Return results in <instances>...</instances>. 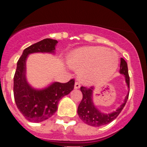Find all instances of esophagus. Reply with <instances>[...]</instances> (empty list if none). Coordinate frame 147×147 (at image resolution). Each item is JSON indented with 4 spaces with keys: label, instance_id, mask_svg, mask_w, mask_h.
Returning a JSON list of instances; mask_svg holds the SVG:
<instances>
[{
    "label": "esophagus",
    "instance_id": "1",
    "mask_svg": "<svg viewBox=\"0 0 147 147\" xmlns=\"http://www.w3.org/2000/svg\"><path fill=\"white\" fill-rule=\"evenodd\" d=\"M79 88H80V83L78 82H76L75 83V88H76V89H78Z\"/></svg>",
    "mask_w": 147,
    "mask_h": 147
}]
</instances>
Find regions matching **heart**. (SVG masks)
I'll return each mask as SVG.
<instances>
[{
	"label": "heart",
	"instance_id": "heart-1",
	"mask_svg": "<svg viewBox=\"0 0 147 147\" xmlns=\"http://www.w3.org/2000/svg\"><path fill=\"white\" fill-rule=\"evenodd\" d=\"M68 63L81 71L83 82L92 83L110 78L117 67V57L114 52L104 47H88L70 53Z\"/></svg>",
	"mask_w": 147,
	"mask_h": 147
}]
</instances>
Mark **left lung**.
Instances as JSON below:
<instances>
[{
	"mask_svg": "<svg viewBox=\"0 0 147 147\" xmlns=\"http://www.w3.org/2000/svg\"><path fill=\"white\" fill-rule=\"evenodd\" d=\"M120 73L125 76L126 83L127 85L128 88H130V77L128 74L127 63L123 58L121 59ZM93 89H94L93 87L87 88L84 86L81 87L80 90L81 92H82V100L78 107V116L84 123L92 127H100V126L106 125L114 121L120 114L127 101L129 93L127 94L125 100L121 105V107H118L115 111L111 114H104L100 111H98L93 104V100H92Z\"/></svg>",
	"mask_w": 147,
	"mask_h": 147,
	"instance_id": "8db88e82",
	"label": "left lung"
}]
</instances>
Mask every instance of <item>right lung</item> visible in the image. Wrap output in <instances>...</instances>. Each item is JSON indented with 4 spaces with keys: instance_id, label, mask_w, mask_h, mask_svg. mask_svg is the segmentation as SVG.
Returning <instances> with one entry per match:
<instances>
[{
    "instance_id": "add662e5",
    "label": "right lung",
    "mask_w": 147,
    "mask_h": 147,
    "mask_svg": "<svg viewBox=\"0 0 147 147\" xmlns=\"http://www.w3.org/2000/svg\"><path fill=\"white\" fill-rule=\"evenodd\" d=\"M57 40L44 39L24 49L17 62L13 77V96L24 117L30 122L44 121L55 114L61 98L73 90L75 80L66 83L54 82L42 90H36L29 85L26 79V60L29 54L34 53H53Z\"/></svg>"
}]
</instances>
